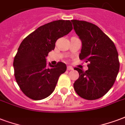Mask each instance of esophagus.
Wrapping results in <instances>:
<instances>
[{"mask_svg":"<svg viewBox=\"0 0 125 125\" xmlns=\"http://www.w3.org/2000/svg\"><path fill=\"white\" fill-rule=\"evenodd\" d=\"M67 70H73V67L72 66H67Z\"/></svg>","mask_w":125,"mask_h":125,"instance_id":"34e87169","label":"esophagus"}]
</instances>
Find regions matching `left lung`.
Returning a JSON list of instances; mask_svg holds the SVG:
<instances>
[{
    "label": "left lung",
    "mask_w": 125,
    "mask_h": 125,
    "mask_svg": "<svg viewBox=\"0 0 125 125\" xmlns=\"http://www.w3.org/2000/svg\"><path fill=\"white\" fill-rule=\"evenodd\" d=\"M72 22L82 44L79 58L89 62L85 72L75 68L79 77L73 87L81 97L97 99L109 91L116 80L120 67L117 48L96 25L77 20H72Z\"/></svg>",
    "instance_id": "8db88e82"
}]
</instances>
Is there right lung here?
Returning a JSON list of instances; mask_svg holds the SVG:
<instances>
[{
	"instance_id": "obj_1",
	"label": "right lung",
	"mask_w": 125,
	"mask_h": 125,
	"mask_svg": "<svg viewBox=\"0 0 125 125\" xmlns=\"http://www.w3.org/2000/svg\"><path fill=\"white\" fill-rule=\"evenodd\" d=\"M70 20H59L38 28L21 42L14 59L16 81L23 93L33 100H41L53 93L60 75L66 71L64 63L47 66L46 57L60 38L72 30Z\"/></svg>"
}]
</instances>
